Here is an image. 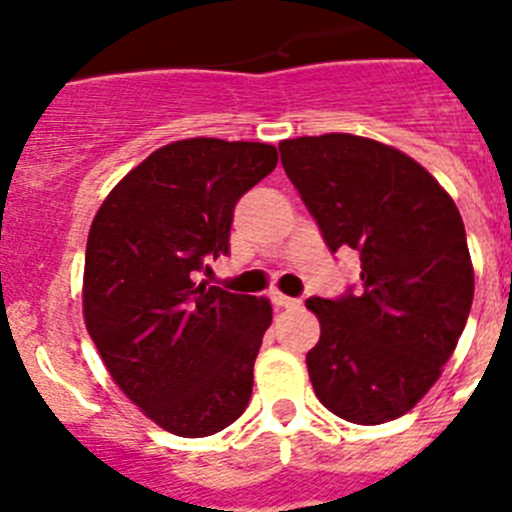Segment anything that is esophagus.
Listing matches in <instances>:
<instances>
[{
  "label": "esophagus",
  "mask_w": 512,
  "mask_h": 512,
  "mask_svg": "<svg viewBox=\"0 0 512 512\" xmlns=\"http://www.w3.org/2000/svg\"><path fill=\"white\" fill-rule=\"evenodd\" d=\"M271 302H274L277 307H300V300L282 295V292H274V295H271Z\"/></svg>",
  "instance_id": "34e87169"
}]
</instances>
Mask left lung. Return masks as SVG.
Wrapping results in <instances>:
<instances>
[{
  "mask_svg": "<svg viewBox=\"0 0 512 512\" xmlns=\"http://www.w3.org/2000/svg\"><path fill=\"white\" fill-rule=\"evenodd\" d=\"M330 251H359L361 295L310 297L312 390L348 423L413 410L451 359L474 297L467 233L449 192L408 153L348 133L279 143Z\"/></svg>",
  "mask_w": 512,
  "mask_h": 512,
  "instance_id": "1",
  "label": "left lung"
}]
</instances>
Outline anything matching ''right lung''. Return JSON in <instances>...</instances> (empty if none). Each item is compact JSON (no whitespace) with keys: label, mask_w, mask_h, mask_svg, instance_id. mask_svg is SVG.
I'll return each instance as SVG.
<instances>
[{"label":"right lung","mask_w":512,"mask_h":512,"mask_svg":"<svg viewBox=\"0 0 512 512\" xmlns=\"http://www.w3.org/2000/svg\"><path fill=\"white\" fill-rule=\"evenodd\" d=\"M277 161L269 143L176 140L122 176L89 228V336L125 397L174 436L223 431L251 400L271 302L194 277L228 253L235 202Z\"/></svg>","instance_id":"1"}]
</instances>
